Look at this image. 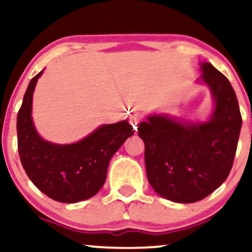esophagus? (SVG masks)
Instances as JSON below:
<instances>
[{
    "label": "esophagus",
    "mask_w": 252,
    "mask_h": 252,
    "mask_svg": "<svg viewBox=\"0 0 252 252\" xmlns=\"http://www.w3.org/2000/svg\"><path fill=\"white\" fill-rule=\"evenodd\" d=\"M141 120H142V117H141L140 115H132V116L130 117V123H131V126H134L135 129H137V126L138 123L141 122Z\"/></svg>",
    "instance_id": "obj_1"
}]
</instances>
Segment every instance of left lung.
<instances>
[{"mask_svg": "<svg viewBox=\"0 0 252 252\" xmlns=\"http://www.w3.org/2000/svg\"><path fill=\"white\" fill-rule=\"evenodd\" d=\"M196 82L209 86L213 111L205 122L166 114L147 116L138 126L150 186L170 201L201 200L226 180L232 168L242 116L235 90L210 63H200Z\"/></svg>", "mask_w": 252, "mask_h": 252, "instance_id": "left-lung-1", "label": "left lung"}]
</instances>
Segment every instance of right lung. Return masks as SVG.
I'll return each instance as SVG.
<instances>
[{
    "mask_svg": "<svg viewBox=\"0 0 252 252\" xmlns=\"http://www.w3.org/2000/svg\"><path fill=\"white\" fill-rule=\"evenodd\" d=\"M31 80L17 114V147L31 181L53 200L73 204L91 198L105 182L110 160L134 134L128 121L104 124L83 140L71 144L46 141L37 134L32 118V103L37 79Z\"/></svg>",
    "mask_w": 252,
    "mask_h": 252,
    "instance_id": "add662e5",
    "label": "right lung"
}]
</instances>
